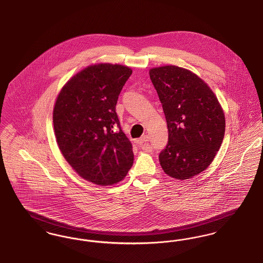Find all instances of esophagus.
I'll use <instances>...</instances> for the list:
<instances>
[{
	"label": "esophagus",
	"instance_id": "34e87169",
	"mask_svg": "<svg viewBox=\"0 0 263 263\" xmlns=\"http://www.w3.org/2000/svg\"><path fill=\"white\" fill-rule=\"evenodd\" d=\"M147 141H148V137L143 136V137H141L137 140V143L139 145V147H141L142 149H144L146 152H152V146L147 143Z\"/></svg>",
	"mask_w": 263,
	"mask_h": 263
}]
</instances>
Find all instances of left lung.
<instances>
[{"label":"left lung","instance_id":"obj_1","mask_svg":"<svg viewBox=\"0 0 263 263\" xmlns=\"http://www.w3.org/2000/svg\"><path fill=\"white\" fill-rule=\"evenodd\" d=\"M165 115L168 143L159 154L166 174L190 179L210 165L221 147L226 119L218 98L198 75L175 65L149 70Z\"/></svg>","mask_w":263,"mask_h":263}]
</instances>
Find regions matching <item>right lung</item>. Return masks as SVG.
<instances>
[{"instance_id": "obj_1", "label": "right lung", "mask_w": 263, "mask_h": 263, "mask_svg": "<svg viewBox=\"0 0 263 263\" xmlns=\"http://www.w3.org/2000/svg\"><path fill=\"white\" fill-rule=\"evenodd\" d=\"M133 70L121 64L90 65L60 90L53 109L58 147L82 178L114 185L134 163L133 145L116 112L119 95Z\"/></svg>"}]
</instances>
